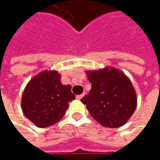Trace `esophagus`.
Instances as JSON below:
<instances>
[{"instance_id":"34e87169","label":"esophagus","mask_w":160,"mask_h":160,"mask_svg":"<svg viewBox=\"0 0 160 160\" xmlns=\"http://www.w3.org/2000/svg\"><path fill=\"white\" fill-rule=\"evenodd\" d=\"M83 96H84V93H82V94H79V95H77V96H76V98H77L78 100H80V99H81V98H82Z\"/></svg>"}]
</instances>
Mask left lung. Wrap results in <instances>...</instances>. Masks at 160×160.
Masks as SVG:
<instances>
[{
    "instance_id": "1",
    "label": "left lung",
    "mask_w": 160,
    "mask_h": 160,
    "mask_svg": "<svg viewBox=\"0 0 160 160\" xmlns=\"http://www.w3.org/2000/svg\"><path fill=\"white\" fill-rule=\"evenodd\" d=\"M86 75L92 89L80 101L91 116L104 127L118 128L126 124L137 107L131 80L113 67L87 70Z\"/></svg>"
}]
</instances>
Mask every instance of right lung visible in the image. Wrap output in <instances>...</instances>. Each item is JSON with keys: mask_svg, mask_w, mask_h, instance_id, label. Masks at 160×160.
I'll return each instance as SVG.
<instances>
[{"mask_svg": "<svg viewBox=\"0 0 160 160\" xmlns=\"http://www.w3.org/2000/svg\"><path fill=\"white\" fill-rule=\"evenodd\" d=\"M75 99L70 85H63L61 75L55 70H43L26 85L21 108L23 114L39 128L58 122Z\"/></svg>", "mask_w": 160, "mask_h": 160, "instance_id": "obj_1", "label": "right lung"}]
</instances>
